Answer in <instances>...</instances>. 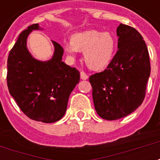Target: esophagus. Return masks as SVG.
<instances>
[{"mask_svg":"<svg viewBox=\"0 0 160 160\" xmlns=\"http://www.w3.org/2000/svg\"><path fill=\"white\" fill-rule=\"evenodd\" d=\"M80 79H81V80H87V79H88V75H87L85 72L81 71V72H80Z\"/></svg>","mask_w":160,"mask_h":160,"instance_id":"34e87169","label":"esophagus"}]
</instances>
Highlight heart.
<instances>
[{"label":"heart","instance_id":"obj_1","mask_svg":"<svg viewBox=\"0 0 160 160\" xmlns=\"http://www.w3.org/2000/svg\"><path fill=\"white\" fill-rule=\"evenodd\" d=\"M116 40L110 32L89 30L77 33L71 38V43H66L64 49L72 58L77 51L84 53L85 62L90 68L102 70L112 62L116 51Z\"/></svg>","mask_w":160,"mask_h":160}]
</instances>
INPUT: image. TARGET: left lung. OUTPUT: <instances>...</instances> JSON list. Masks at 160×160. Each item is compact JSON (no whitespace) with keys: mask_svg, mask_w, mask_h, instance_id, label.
<instances>
[{"mask_svg":"<svg viewBox=\"0 0 160 160\" xmlns=\"http://www.w3.org/2000/svg\"><path fill=\"white\" fill-rule=\"evenodd\" d=\"M118 50L107 68L89 78L94 107L105 120H117L135 111L144 100L151 73L149 53L137 30L121 24Z\"/></svg>","mask_w":160,"mask_h":160,"instance_id":"obj_1","label":"left lung"}]
</instances>
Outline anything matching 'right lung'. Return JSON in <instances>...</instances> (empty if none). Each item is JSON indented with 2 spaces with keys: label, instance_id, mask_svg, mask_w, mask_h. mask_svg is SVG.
<instances>
[{
  "label": "right lung",
  "instance_id": "obj_1",
  "mask_svg": "<svg viewBox=\"0 0 160 160\" xmlns=\"http://www.w3.org/2000/svg\"><path fill=\"white\" fill-rule=\"evenodd\" d=\"M38 29V24H33L19 34L8 58L7 83L24 114L51 123L65 114L70 93L80 81V72L62 61V47L55 41L52 59L40 62L31 56L26 39L32 30Z\"/></svg>",
  "mask_w": 160,
  "mask_h": 160
}]
</instances>
